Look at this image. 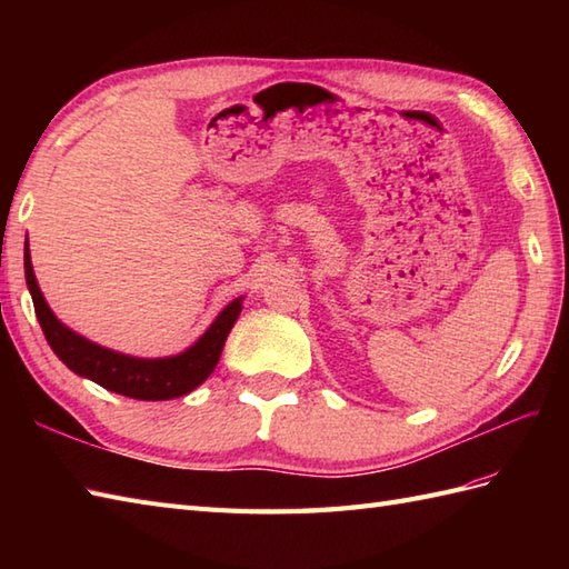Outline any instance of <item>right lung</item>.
Masks as SVG:
<instances>
[{
	"label": "right lung",
	"mask_w": 569,
	"mask_h": 569,
	"mask_svg": "<svg viewBox=\"0 0 569 569\" xmlns=\"http://www.w3.org/2000/svg\"><path fill=\"white\" fill-rule=\"evenodd\" d=\"M23 273H27V286L33 298L36 318H39L41 330L56 357L70 371H76L78 377L100 383L107 391L139 398V401H168V398L186 396L192 389H198L214 371L217 361H220L227 335L234 328L241 312V300H244L234 298L232 303L224 306L220 316L212 320L210 328L186 352L173 357L143 359L114 352L110 347L92 342L56 318V312L46 303L39 281H36L29 241L23 244Z\"/></svg>",
	"instance_id": "add662e5"
}]
</instances>
